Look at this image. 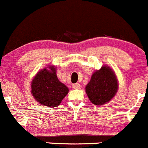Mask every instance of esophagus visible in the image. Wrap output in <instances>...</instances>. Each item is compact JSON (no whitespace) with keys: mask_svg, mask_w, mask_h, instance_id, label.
Listing matches in <instances>:
<instances>
[{"mask_svg":"<svg viewBox=\"0 0 148 148\" xmlns=\"http://www.w3.org/2000/svg\"><path fill=\"white\" fill-rule=\"evenodd\" d=\"M72 87L75 90H78L81 88V85L79 84V83H75V84L72 85Z\"/></svg>","mask_w":148,"mask_h":148,"instance_id":"esophagus-1","label":"esophagus"}]
</instances>
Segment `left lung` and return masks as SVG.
<instances>
[{
	"label": "left lung",
	"instance_id": "8db88e82",
	"mask_svg": "<svg viewBox=\"0 0 148 148\" xmlns=\"http://www.w3.org/2000/svg\"><path fill=\"white\" fill-rule=\"evenodd\" d=\"M118 90V80L110 67L103 65L96 70L85 86V92L90 101L95 106H103L110 101Z\"/></svg>",
	"mask_w": 148,
	"mask_h": 148
}]
</instances>
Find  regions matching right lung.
Returning <instances> with one entry per match:
<instances>
[{"mask_svg": "<svg viewBox=\"0 0 148 148\" xmlns=\"http://www.w3.org/2000/svg\"><path fill=\"white\" fill-rule=\"evenodd\" d=\"M32 95L40 105L57 107L69 92L68 87L58 80L55 65L40 70L31 82Z\"/></svg>", "mask_w": 148, "mask_h": 148, "instance_id": "1", "label": "right lung"}]
</instances>
